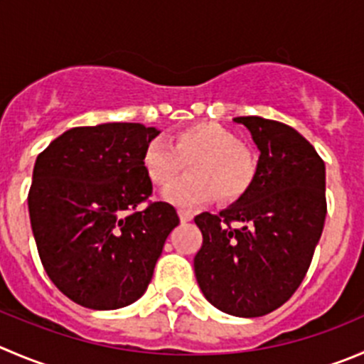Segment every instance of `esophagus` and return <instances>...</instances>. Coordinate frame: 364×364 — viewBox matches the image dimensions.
Segmentation results:
<instances>
[{
    "mask_svg": "<svg viewBox=\"0 0 364 364\" xmlns=\"http://www.w3.org/2000/svg\"><path fill=\"white\" fill-rule=\"evenodd\" d=\"M178 215H179V218H181V222H190L193 218V215L186 210H179Z\"/></svg>",
    "mask_w": 364,
    "mask_h": 364,
    "instance_id": "obj_1",
    "label": "esophagus"
}]
</instances>
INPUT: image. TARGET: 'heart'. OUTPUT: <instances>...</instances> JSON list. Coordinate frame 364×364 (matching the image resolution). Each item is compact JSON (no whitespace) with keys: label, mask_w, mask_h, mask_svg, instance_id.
Segmentation results:
<instances>
[{"label":"heart","mask_w":364,"mask_h":364,"mask_svg":"<svg viewBox=\"0 0 364 364\" xmlns=\"http://www.w3.org/2000/svg\"><path fill=\"white\" fill-rule=\"evenodd\" d=\"M188 167V178L164 190L167 203L193 208L217 193L220 203L240 199L256 178V154L231 129L217 122H197L171 136L168 144L151 140L142 153L147 178L158 186L174 181Z\"/></svg>","instance_id":"b5f03b06"}]
</instances>
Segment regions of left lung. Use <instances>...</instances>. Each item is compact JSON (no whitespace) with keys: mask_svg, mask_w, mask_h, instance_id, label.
<instances>
[{"mask_svg":"<svg viewBox=\"0 0 364 364\" xmlns=\"http://www.w3.org/2000/svg\"><path fill=\"white\" fill-rule=\"evenodd\" d=\"M235 122L259 149L256 178L218 215L193 218L203 232L193 268L215 308L254 318L283 306L306 277L326 222V164L283 122L256 115Z\"/></svg>","mask_w":364,"mask_h":364,"instance_id":"8db88e82","label":"left lung"}]
</instances>
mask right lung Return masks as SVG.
I'll use <instances>...</instances> for the list:
<instances>
[{
    "label": "right lung",
    "mask_w": 364,
    "mask_h": 364,
    "mask_svg": "<svg viewBox=\"0 0 364 364\" xmlns=\"http://www.w3.org/2000/svg\"><path fill=\"white\" fill-rule=\"evenodd\" d=\"M139 122L73 128L37 156L28 193L31 231L46 274L88 309H119L144 295L174 206L149 203L144 147L158 135Z\"/></svg>",
    "instance_id": "1"
}]
</instances>
